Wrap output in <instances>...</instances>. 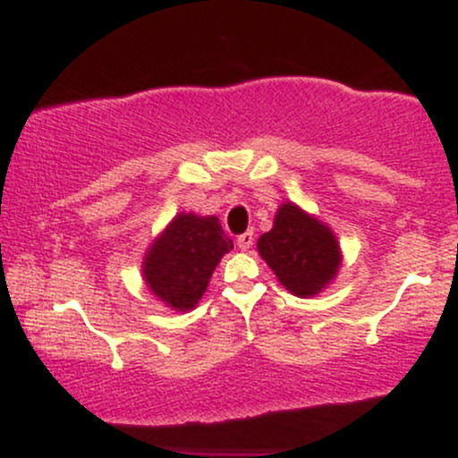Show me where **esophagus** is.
Masks as SVG:
<instances>
[{
  "instance_id": "obj_1",
  "label": "esophagus",
  "mask_w": 458,
  "mask_h": 458,
  "mask_svg": "<svg viewBox=\"0 0 458 458\" xmlns=\"http://www.w3.org/2000/svg\"><path fill=\"white\" fill-rule=\"evenodd\" d=\"M236 245H239V250H243V251L250 250V247L254 245V233H251V230H247V233L236 236Z\"/></svg>"
}]
</instances>
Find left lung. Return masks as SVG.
<instances>
[{"label": "left lung", "mask_w": 458, "mask_h": 458, "mask_svg": "<svg viewBox=\"0 0 458 458\" xmlns=\"http://www.w3.org/2000/svg\"><path fill=\"white\" fill-rule=\"evenodd\" d=\"M259 251L282 286L297 297L318 295L343 262L329 225L293 202L277 208L273 228L259 239Z\"/></svg>", "instance_id": "left-lung-1"}]
</instances>
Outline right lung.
Wrapping results in <instances>:
<instances>
[{"label": "right lung", "instance_id": "right-lung-1", "mask_svg": "<svg viewBox=\"0 0 458 458\" xmlns=\"http://www.w3.org/2000/svg\"><path fill=\"white\" fill-rule=\"evenodd\" d=\"M215 215L181 213L155 239L144 259V280L165 306L193 310L207 291L215 267L233 250Z\"/></svg>", "mask_w": 458, "mask_h": 458}]
</instances>
